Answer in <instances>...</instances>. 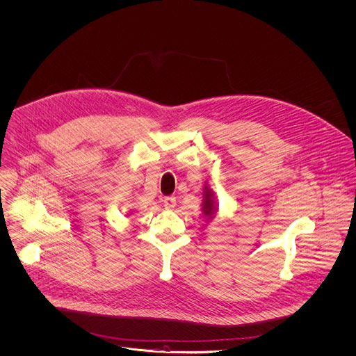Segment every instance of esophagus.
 <instances>
[{
    "mask_svg": "<svg viewBox=\"0 0 356 356\" xmlns=\"http://www.w3.org/2000/svg\"><path fill=\"white\" fill-rule=\"evenodd\" d=\"M163 205L166 209H173L176 207V198L175 197H166L163 200Z\"/></svg>",
    "mask_w": 356,
    "mask_h": 356,
    "instance_id": "obj_1",
    "label": "esophagus"
}]
</instances>
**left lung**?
I'll return each mask as SVG.
<instances>
[{"label": "left lung", "mask_w": 356, "mask_h": 356, "mask_svg": "<svg viewBox=\"0 0 356 356\" xmlns=\"http://www.w3.org/2000/svg\"><path fill=\"white\" fill-rule=\"evenodd\" d=\"M201 211L204 213V219L207 222H211L216 213L219 212V204L216 202V197H215V191L211 188V186L208 183L204 184V190H202V204H201Z\"/></svg>", "instance_id": "1"}]
</instances>
